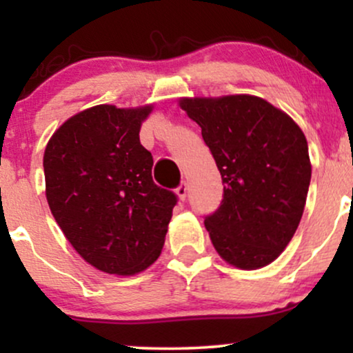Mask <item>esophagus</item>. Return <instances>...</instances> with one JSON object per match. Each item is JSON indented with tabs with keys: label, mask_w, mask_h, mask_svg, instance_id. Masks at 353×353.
<instances>
[{
	"label": "esophagus",
	"mask_w": 353,
	"mask_h": 353,
	"mask_svg": "<svg viewBox=\"0 0 353 353\" xmlns=\"http://www.w3.org/2000/svg\"><path fill=\"white\" fill-rule=\"evenodd\" d=\"M176 194L181 201H185V197H188V184H185V182H182L179 188L176 189Z\"/></svg>",
	"instance_id": "1"
}]
</instances>
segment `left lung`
I'll return each mask as SVG.
<instances>
[{"label":"left lung","mask_w":353,"mask_h":353,"mask_svg":"<svg viewBox=\"0 0 353 353\" xmlns=\"http://www.w3.org/2000/svg\"><path fill=\"white\" fill-rule=\"evenodd\" d=\"M201 125L222 182L224 199L205 217L214 249L230 265H269L292 241L309 192V145L282 109L250 94L181 98Z\"/></svg>","instance_id":"8db88e82"}]
</instances>
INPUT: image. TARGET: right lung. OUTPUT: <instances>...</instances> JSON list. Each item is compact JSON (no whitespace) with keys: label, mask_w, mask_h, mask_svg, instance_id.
I'll use <instances>...</instances> for the list:
<instances>
[{"label":"right lung","mask_w":353,"mask_h":353,"mask_svg":"<svg viewBox=\"0 0 353 353\" xmlns=\"http://www.w3.org/2000/svg\"><path fill=\"white\" fill-rule=\"evenodd\" d=\"M154 104H99L64 121L48 141L43 165L52 217L88 264L136 275L157 261L176 205L152 181L141 125Z\"/></svg>","instance_id":"add662e5"}]
</instances>
